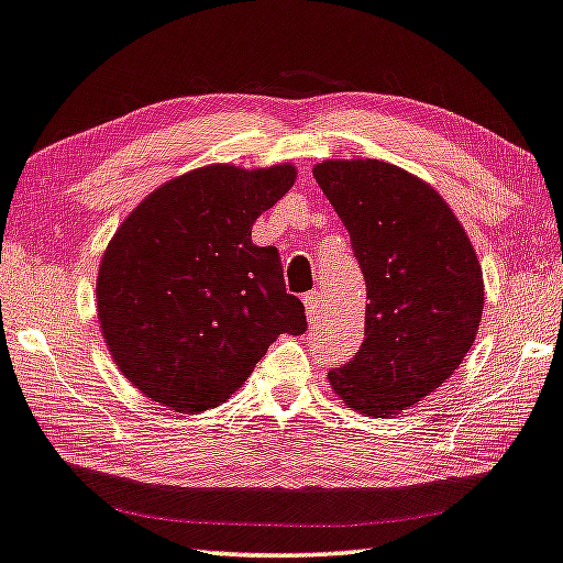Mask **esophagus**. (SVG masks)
Here are the masks:
<instances>
[{"label":"esophagus","instance_id":"1","mask_svg":"<svg viewBox=\"0 0 563 563\" xmlns=\"http://www.w3.org/2000/svg\"><path fill=\"white\" fill-rule=\"evenodd\" d=\"M305 312L310 319L319 314V292H307L305 295Z\"/></svg>","mask_w":563,"mask_h":563}]
</instances>
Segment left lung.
Here are the masks:
<instances>
[{
	"instance_id": "obj_1",
	"label": "left lung",
	"mask_w": 563,
	"mask_h": 563,
	"mask_svg": "<svg viewBox=\"0 0 563 563\" xmlns=\"http://www.w3.org/2000/svg\"><path fill=\"white\" fill-rule=\"evenodd\" d=\"M312 175L349 229L368 297L366 339L329 385L354 410L393 417L454 376L476 341V249L444 197L398 165L322 161Z\"/></svg>"
}]
</instances>
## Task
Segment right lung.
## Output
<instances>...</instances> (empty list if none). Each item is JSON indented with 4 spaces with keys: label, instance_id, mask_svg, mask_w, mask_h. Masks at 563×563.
Returning a JSON list of instances; mask_svg holds the SVG:
<instances>
[{
    "label": "right lung",
    "instance_id": "add662e5",
    "mask_svg": "<svg viewBox=\"0 0 563 563\" xmlns=\"http://www.w3.org/2000/svg\"><path fill=\"white\" fill-rule=\"evenodd\" d=\"M292 163H214L163 183L131 209L97 273V319L117 368L175 412L227 402L280 334H302L278 249L251 227L295 185Z\"/></svg>",
    "mask_w": 563,
    "mask_h": 563
}]
</instances>
